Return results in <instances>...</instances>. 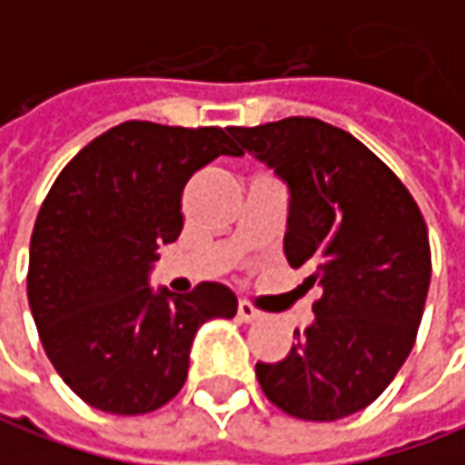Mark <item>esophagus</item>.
Wrapping results in <instances>:
<instances>
[{
	"mask_svg": "<svg viewBox=\"0 0 465 465\" xmlns=\"http://www.w3.org/2000/svg\"><path fill=\"white\" fill-rule=\"evenodd\" d=\"M259 317H262V312L256 310L252 302H246V300L239 302V320H242V322H254V320H259Z\"/></svg>",
	"mask_w": 465,
	"mask_h": 465,
	"instance_id": "esophagus-1",
	"label": "esophagus"
}]
</instances>
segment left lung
Wrapping results in <instances>:
<instances>
[{
  "label": "left lung",
  "mask_w": 465,
  "mask_h": 465,
  "mask_svg": "<svg viewBox=\"0 0 465 465\" xmlns=\"http://www.w3.org/2000/svg\"><path fill=\"white\" fill-rule=\"evenodd\" d=\"M289 186L284 254L320 284L314 322L279 362H256L269 401L300 420H340L378 401L415 345L430 287L423 213L355 135L317 118L232 128Z\"/></svg>",
  "instance_id": "8db88e82"
}]
</instances>
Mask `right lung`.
I'll return each mask as SVG.
<instances>
[{
	"label": "right lung",
	"mask_w": 465,
	"mask_h": 465,
	"mask_svg": "<svg viewBox=\"0 0 465 465\" xmlns=\"http://www.w3.org/2000/svg\"><path fill=\"white\" fill-rule=\"evenodd\" d=\"M242 153L223 128L128 120L87 143L52 183L29 242V310L50 362L87 405L158 411L186 382L196 330L236 314V294L219 282L155 294L148 272L183 229L188 178Z\"/></svg>",
	"instance_id": "add662e5"
}]
</instances>
